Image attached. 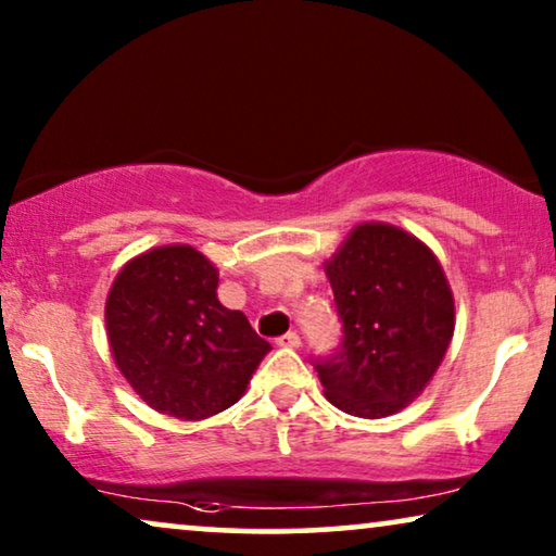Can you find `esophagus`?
I'll list each match as a JSON object with an SVG mask.
<instances>
[{"instance_id": "1", "label": "esophagus", "mask_w": 556, "mask_h": 556, "mask_svg": "<svg viewBox=\"0 0 556 556\" xmlns=\"http://www.w3.org/2000/svg\"><path fill=\"white\" fill-rule=\"evenodd\" d=\"M276 344L283 346V349H295V346H301V337L295 331H286L283 337L276 339Z\"/></svg>"}]
</instances>
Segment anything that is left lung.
Here are the masks:
<instances>
[{
	"mask_svg": "<svg viewBox=\"0 0 556 556\" xmlns=\"http://www.w3.org/2000/svg\"><path fill=\"white\" fill-rule=\"evenodd\" d=\"M341 341L311 356L326 400L356 417L409 405L443 362L455 326L453 293L438 257L392 225L354 227L326 263Z\"/></svg>",
	"mask_w": 556,
	"mask_h": 556,
	"instance_id": "obj_1",
	"label": "left lung"
}]
</instances>
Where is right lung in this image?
<instances>
[{
    "instance_id": "add662e5",
    "label": "right lung",
    "mask_w": 556,
    "mask_h": 556,
    "mask_svg": "<svg viewBox=\"0 0 556 556\" xmlns=\"http://www.w3.org/2000/svg\"><path fill=\"white\" fill-rule=\"evenodd\" d=\"M113 359L139 397L179 420L235 405L270 352L242 311L217 301V270L189 245L126 265L105 301Z\"/></svg>"
}]
</instances>
